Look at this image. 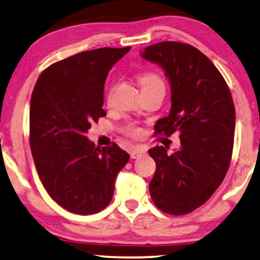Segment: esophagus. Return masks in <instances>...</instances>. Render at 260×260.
Wrapping results in <instances>:
<instances>
[{
    "instance_id": "obj_1",
    "label": "esophagus",
    "mask_w": 260,
    "mask_h": 260,
    "mask_svg": "<svg viewBox=\"0 0 260 260\" xmlns=\"http://www.w3.org/2000/svg\"><path fill=\"white\" fill-rule=\"evenodd\" d=\"M145 152H146L145 149H142V148H133L131 151V158L132 159H137V158H139V156L144 155Z\"/></svg>"
}]
</instances>
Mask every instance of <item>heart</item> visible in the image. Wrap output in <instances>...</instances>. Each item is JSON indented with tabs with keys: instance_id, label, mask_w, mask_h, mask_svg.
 I'll use <instances>...</instances> for the list:
<instances>
[{
	"instance_id": "b5f03b06",
	"label": "heart",
	"mask_w": 260,
	"mask_h": 260,
	"mask_svg": "<svg viewBox=\"0 0 260 260\" xmlns=\"http://www.w3.org/2000/svg\"><path fill=\"white\" fill-rule=\"evenodd\" d=\"M138 81L140 83L141 89H147V88H152V87L164 86L162 79L160 78L156 73H153V72L141 73V74L139 75ZM113 94H114V87H112V88L107 92V95H106V101H107V104H111L112 102ZM125 132L128 135H131V137H139V135H140V129H139L137 126L132 125V123L126 126Z\"/></svg>"
}]
</instances>
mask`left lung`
Here are the masks:
<instances>
[{"label": "left lung", "mask_w": 260, "mask_h": 260, "mask_svg": "<svg viewBox=\"0 0 260 260\" xmlns=\"http://www.w3.org/2000/svg\"><path fill=\"white\" fill-rule=\"evenodd\" d=\"M141 56L165 71L172 107L158 120L155 134L179 132L180 148L148 151L156 164L149 182L153 203L173 215L191 213L211 198L231 164L236 109L220 72L210 58L187 43L164 41L146 47Z\"/></svg>", "instance_id": "1"}]
</instances>
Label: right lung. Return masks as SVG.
<instances>
[{
	"instance_id": "add662e5",
	"label": "right lung",
	"mask_w": 260,
	"mask_h": 260,
	"mask_svg": "<svg viewBox=\"0 0 260 260\" xmlns=\"http://www.w3.org/2000/svg\"><path fill=\"white\" fill-rule=\"evenodd\" d=\"M129 49L105 47L57 61L41 73L32 90L29 142L36 171L50 198L73 213L107 207L116 175L129 160L115 142L95 147L85 135L106 115V78Z\"/></svg>"
}]
</instances>
